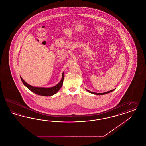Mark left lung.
<instances>
[{"mask_svg":"<svg viewBox=\"0 0 146 146\" xmlns=\"http://www.w3.org/2000/svg\"><path fill=\"white\" fill-rule=\"evenodd\" d=\"M114 90H115V89H113V90H110V91H109V92H103V93H97V92H90V91H89V90H87L88 92H90V93H92V94H96V95H104V94H108L109 92H113V91Z\"/></svg>","mask_w":146,"mask_h":146,"instance_id":"left-lung-1","label":"left lung"}]
</instances>
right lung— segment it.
<instances>
[{"instance_id":"right-lung-1","label":"right lung","mask_w":146,"mask_h":146,"mask_svg":"<svg viewBox=\"0 0 146 146\" xmlns=\"http://www.w3.org/2000/svg\"><path fill=\"white\" fill-rule=\"evenodd\" d=\"M21 79L22 80L23 83L27 86L29 90H30L33 92L37 95H42L44 96H50L57 93L61 88V87L63 85V82L64 80V74L63 73L62 78L61 81H60V83L56 86L53 87H51V88H42V87H35V86H31L24 81L21 77Z\"/></svg>"}]
</instances>
